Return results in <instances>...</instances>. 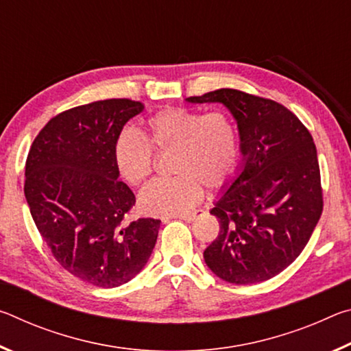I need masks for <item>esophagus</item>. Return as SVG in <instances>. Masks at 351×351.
Here are the masks:
<instances>
[{"label":"esophagus","mask_w":351,"mask_h":351,"mask_svg":"<svg viewBox=\"0 0 351 351\" xmlns=\"http://www.w3.org/2000/svg\"><path fill=\"white\" fill-rule=\"evenodd\" d=\"M199 213H201V210H197V212H193V213H184V215H178V217H175V218L182 219V221L190 223V221H193V219L197 218V217L199 215ZM164 221H167V219H164Z\"/></svg>","instance_id":"obj_1"}]
</instances>
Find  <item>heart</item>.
Here are the masks:
<instances>
[{
	"instance_id": "heart-1",
	"label": "heart",
	"mask_w": 351,
	"mask_h": 351,
	"mask_svg": "<svg viewBox=\"0 0 351 351\" xmlns=\"http://www.w3.org/2000/svg\"><path fill=\"white\" fill-rule=\"evenodd\" d=\"M145 138L134 128L119 132L112 159L122 180L132 186L144 182L153 170V148L173 152L169 180H156L138 199L145 215L171 217L193 209L203 187L219 189L235 176L240 165L241 141L234 119L223 111L203 112L164 108L145 122Z\"/></svg>"
}]
</instances>
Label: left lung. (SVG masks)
Masks as SVG:
<instances>
[{
	"label": "left lung",
	"instance_id": "8db88e82",
	"mask_svg": "<svg viewBox=\"0 0 351 351\" xmlns=\"http://www.w3.org/2000/svg\"><path fill=\"white\" fill-rule=\"evenodd\" d=\"M189 104H221L239 127L241 162L213 201L219 234L204 261L224 282L269 280L304 251L322 213L317 150L299 119L274 100L217 90Z\"/></svg>",
	"mask_w": 351,
	"mask_h": 351
}]
</instances>
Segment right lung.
<instances>
[{
	"mask_svg": "<svg viewBox=\"0 0 351 351\" xmlns=\"http://www.w3.org/2000/svg\"><path fill=\"white\" fill-rule=\"evenodd\" d=\"M144 104L99 100L52 117L26 159L25 197L52 255L99 288H114L144 269L161 221L125 223L134 193L119 180L112 145Z\"/></svg>",
	"mask_w": 351,
	"mask_h": 351,
	"instance_id": "right-lung-1",
	"label": "right lung"
}]
</instances>
